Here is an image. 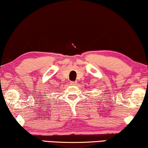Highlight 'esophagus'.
I'll list each match as a JSON object with an SVG mask.
<instances>
[{"instance_id":"esophagus-1","label":"esophagus","mask_w":148,"mask_h":148,"mask_svg":"<svg viewBox=\"0 0 148 148\" xmlns=\"http://www.w3.org/2000/svg\"><path fill=\"white\" fill-rule=\"evenodd\" d=\"M77 82H70V84L72 85V86H75V85H77Z\"/></svg>"}]
</instances>
